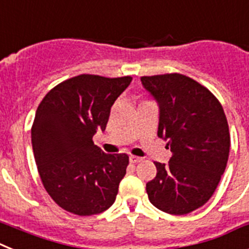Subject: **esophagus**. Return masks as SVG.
<instances>
[{"mask_svg": "<svg viewBox=\"0 0 249 249\" xmlns=\"http://www.w3.org/2000/svg\"><path fill=\"white\" fill-rule=\"evenodd\" d=\"M129 160H130L131 164H135V163H139V161H142V158L135 157V155H130V158H129Z\"/></svg>", "mask_w": 249, "mask_h": 249, "instance_id": "34e87169", "label": "esophagus"}]
</instances>
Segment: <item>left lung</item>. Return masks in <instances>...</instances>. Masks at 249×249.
Returning <instances> with one entry per match:
<instances>
[{"instance_id":"8db88e82","label":"left lung","mask_w":249,"mask_h":249,"mask_svg":"<svg viewBox=\"0 0 249 249\" xmlns=\"http://www.w3.org/2000/svg\"><path fill=\"white\" fill-rule=\"evenodd\" d=\"M159 104L158 137L173 153L168 164L154 161L146 183L149 200L174 215L188 214L211 199L228 161L231 135L224 110L208 89L181 73L142 76Z\"/></svg>"}]
</instances>
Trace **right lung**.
<instances>
[{"label":"right lung","instance_id":"right-lung-1","mask_svg":"<svg viewBox=\"0 0 249 249\" xmlns=\"http://www.w3.org/2000/svg\"><path fill=\"white\" fill-rule=\"evenodd\" d=\"M133 77L83 73L51 89L31 127L32 149L45 189L76 215H94L115 202L126 154H105L92 137L105 130L110 109Z\"/></svg>","mask_w":249,"mask_h":249}]
</instances>
